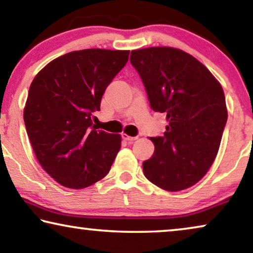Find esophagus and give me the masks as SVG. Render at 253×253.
I'll use <instances>...</instances> for the list:
<instances>
[{"mask_svg": "<svg viewBox=\"0 0 253 253\" xmlns=\"http://www.w3.org/2000/svg\"><path fill=\"white\" fill-rule=\"evenodd\" d=\"M122 138L126 141H127V143H132L133 140L137 139V137H131V136H129V134H126V133H123L122 134Z\"/></svg>", "mask_w": 253, "mask_h": 253, "instance_id": "34e87169", "label": "esophagus"}]
</instances>
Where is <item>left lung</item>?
Listing matches in <instances>:
<instances>
[{"label":"left lung","instance_id":"1","mask_svg":"<svg viewBox=\"0 0 253 253\" xmlns=\"http://www.w3.org/2000/svg\"><path fill=\"white\" fill-rule=\"evenodd\" d=\"M154 112L168 126L151 137L154 153L143 162L145 177L167 191L199 182L215 160L228 113L220 83L198 60L181 49L151 47L131 51Z\"/></svg>","mask_w":253,"mask_h":253}]
</instances>
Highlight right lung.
<instances>
[{
	"label": "right lung",
	"mask_w": 253,
	"mask_h": 253,
	"mask_svg": "<svg viewBox=\"0 0 253 253\" xmlns=\"http://www.w3.org/2000/svg\"><path fill=\"white\" fill-rule=\"evenodd\" d=\"M129 50L83 49L48 63L30 86L24 122L34 153L61 185L84 189L105 177L121 148L120 134L92 129L103 93Z\"/></svg>",
	"instance_id": "1"
}]
</instances>
